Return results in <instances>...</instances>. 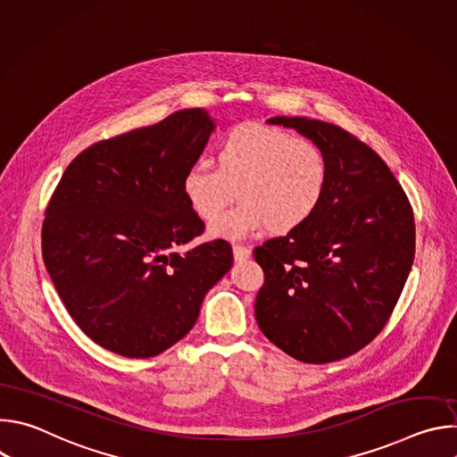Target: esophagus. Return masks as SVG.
Masks as SVG:
<instances>
[{
    "mask_svg": "<svg viewBox=\"0 0 457 457\" xmlns=\"http://www.w3.org/2000/svg\"><path fill=\"white\" fill-rule=\"evenodd\" d=\"M233 256H235L237 262H240V260H245V258L251 256V249L245 247V245L237 244V245H233Z\"/></svg>",
    "mask_w": 457,
    "mask_h": 457,
    "instance_id": "obj_1",
    "label": "esophagus"
}]
</instances>
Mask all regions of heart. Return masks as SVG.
Instances as JSON below:
<instances>
[{
  "label": "heart",
  "instance_id": "heart-1",
  "mask_svg": "<svg viewBox=\"0 0 457 457\" xmlns=\"http://www.w3.org/2000/svg\"><path fill=\"white\" fill-rule=\"evenodd\" d=\"M329 187V161L321 146L287 129L240 124L217 146L215 168L197 162L182 177V195L201 220H213V237L238 240L268 229L289 235L320 210Z\"/></svg>",
  "mask_w": 457,
  "mask_h": 457
}]
</instances>
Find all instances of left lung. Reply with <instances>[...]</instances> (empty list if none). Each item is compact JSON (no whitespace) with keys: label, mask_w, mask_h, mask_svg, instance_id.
<instances>
[{"label":"left lung","mask_w":457,"mask_h":457,"mask_svg":"<svg viewBox=\"0 0 457 457\" xmlns=\"http://www.w3.org/2000/svg\"><path fill=\"white\" fill-rule=\"evenodd\" d=\"M268 122L321 146L329 187L305 226L254 247L264 271L258 328L298 361L344 360L381 333L400 300L414 262L412 206L383 159L344 128L305 117Z\"/></svg>","instance_id":"8db88e82"}]
</instances>
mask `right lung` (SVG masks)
<instances>
[{"label": "right lung", "instance_id": "add662e5", "mask_svg": "<svg viewBox=\"0 0 457 457\" xmlns=\"http://www.w3.org/2000/svg\"><path fill=\"white\" fill-rule=\"evenodd\" d=\"M201 108L179 110L83 150L48 201L41 249L54 287L97 345L152 358L182 340L206 293L229 271L231 245H177L204 233L182 177L213 132Z\"/></svg>", "mask_w": 457, "mask_h": 457}]
</instances>
